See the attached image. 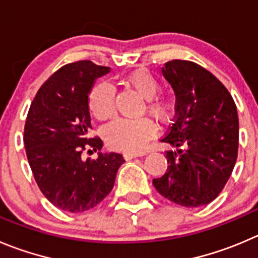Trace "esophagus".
Returning a JSON list of instances; mask_svg holds the SVG:
<instances>
[{"label": "esophagus", "mask_w": 258, "mask_h": 258, "mask_svg": "<svg viewBox=\"0 0 258 258\" xmlns=\"http://www.w3.org/2000/svg\"><path fill=\"white\" fill-rule=\"evenodd\" d=\"M142 156H144V154H142V153H124V158L126 159V161H131V159L137 158V157H142Z\"/></svg>", "instance_id": "34e87169"}]
</instances>
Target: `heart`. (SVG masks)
<instances>
[{
	"label": "heart",
	"instance_id": "obj_1",
	"mask_svg": "<svg viewBox=\"0 0 258 258\" xmlns=\"http://www.w3.org/2000/svg\"><path fill=\"white\" fill-rule=\"evenodd\" d=\"M126 83L148 101V110L157 119H166L170 114V104L156 97L161 90L158 80L147 70H137L125 78ZM90 109L95 117L107 120L115 114V88L109 82H100L91 91ZM156 125L149 119H117L105 127L106 143L117 151L137 153L147 142L156 136Z\"/></svg>",
	"mask_w": 258,
	"mask_h": 258
}]
</instances>
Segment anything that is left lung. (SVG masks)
Returning <instances> with one entry per match:
<instances>
[{
    "label": "left lung",
    "instance_id": "left-lung-1",
    "mask_svg": "<svg viewBox=\"0 0 258 258\" xmlns=\"http://www.w3.org/2000/svg\"><path fill=\"white\" fill-rule=\"evenodd\" d=\"M161 71L176 95V119L161 141L176 149L166 152L167 172L153 185L181 207L207 205L237 161V107L223 83L196 63L171 60Z\"/></svg>",
    "mask_w": 258,
    "mask_h": 258
}]
</instances>
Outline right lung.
<instances>
[{
	"label": "right lung",
	"instance_id": "right-lung-1",
	"mask_svg": "<svg viewBox=\"0 0 258 258\" xmlns=\"http://www.w3.org/2000/svg\"><path fill=\"white\" fill-rule=\"evenodd\" d=\"M109 72L90 60L63 66L41 86L28 112L24 144L29 164L44 196L64 212L82 213L101 203L124 163L121 154L112 152L82 158L88 147L102 148L101 139L88 137V97L95 81Z\"/></svg>",
	"mask_w": 258,
	"mask_h": 258
}]
</instances>
